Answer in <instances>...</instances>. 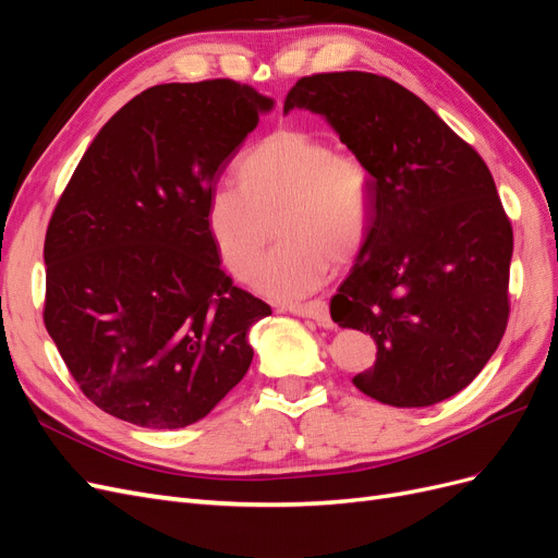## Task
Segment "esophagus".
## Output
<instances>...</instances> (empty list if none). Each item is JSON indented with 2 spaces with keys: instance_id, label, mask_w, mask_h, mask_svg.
Here are the masks:
<instances>
[{
  "instance_id": "1",
  "label": "esophagus",
  "mask_w": 558,
  "mask_h": 558,
  "mask_svg": "<svg viewBox=\"0 0 558 558\" xmlns=\"http://www.w3.org/2000/svg\"><path fill=\"white\" fill-rule=\"evenodd\" d=\"M291 314L302 316V318H312L316 320L318 326L330 328L332 320H330V312H328V302L326 300H314V302H305V305H289L286 307Z\"/></svg>"
}]
</instances>
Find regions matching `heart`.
Returning a JSON list of instances; mask_svg holds the SVG:
<instances>
[{
	"label": "heart",
	"mask_w": 558,
	"mask_h": 558,
	"mask_svg": "<svg viewBox=\"0 0 558 558\" xmlns=\"http://www.w3.org/2000/svg\"><path fill=\"white\" fill-rule=\"evenodd\" d=\"M240 183L216 185L207 221L232 275L246 277L277 228L281 244L253 275V289L298 300L347 265L373 221V179L353 156L305 130L267 134L238 165Z\"/></svg>",
	"instance_id": "obj_1"
}]
</instances>
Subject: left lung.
<instances>
[{
	"instance_id": "8db88e82",
	"label": "left lung",
	"mask_w": 558,
	"mask_h": 558,
	"mask_svg": "<svg viewBox=\"0 0 558 558\" xmlns=\"http://www.w3.org/2000/svg\"><path fill=\"white\" fill-rule=\"evenodd\" d=\"M326 118L373 179V221L330 300L369 332L375 365L351 381L391 408H428L475 379L508 326L512 226L496 183L424 99L367 72L300 78L283 113Z\"/></svg>"
}]
</instances>
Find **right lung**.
<instances>
[{"mask_svg":"<svg viewBox=\"0 0 558 558\" xmlns=\"http://www.w3.org/2000/svg\"><path fill=\"white\" fill-rule=\"evenodd\" d=\"M275 99L246 83H165L109 118L44 244V324L90 402L142 428L205 418L272 314L232 286L207 221L218 179Z\"/></svg>","mask_w":558,"mask_h":558,"instance_id":"obj_1","label":"right lung"}]
</instances>
